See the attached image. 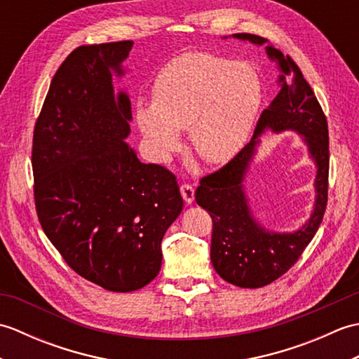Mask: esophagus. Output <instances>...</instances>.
Returning <instances> with one entry per match:
<instances>
[{
    "label": "esophagus",
    "mask_w": 359,
    "mask_h": 359,
    "mask_svg": "<svg viewBox=\"0 0 359 359\" xmlns=\"http://www.w3.org/2000/svg\"><path fill=\"white\" fill-rule=\"evenodd\" d=\"M180 194H182V197H184V201L188 205H191L194 202V188L191 185H188V184L182 185L180 187Z\"/></svg>",
    "instance_id": "obj_1"
}]
</instances>
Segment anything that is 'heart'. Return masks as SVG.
Masks as SVG:
<instances>
[{"label":"heart","mask_w":359,"mask_h":359,"mask_svg":"<svg viewBox=\"0 0 359 359\" xmlns=\"http://www.w3.org/2000/svg\"><path fill=\"white\" fill-rule=\"evenodd\" d=\"M261 103L262 80L253 66L191 52L158 72L152 103L135 104V123L162 162L182 148V131L188 129L197 154L222 165L243 147Z\"/></svg>","instance_id":"obj_1"}]
</instances>
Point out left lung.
I'll return each instance as SVG.
<instances>
[{"mask_svg":"<svg viewBox=\"0 0 359 359\" xmlns=\"http://www.w3.org/2000/svg\"><path fill=\"white\" fill-rule=\"evenodd\" d=\"M231 36L265 46L266 57L278 65L280 72V90L262 112L250 143L222 170L201 180L196 202L212 219L211 262L219 276L242 288H259L271 284L292 269L323 222L329 188V129L313 90L292 58L284 57L262 36ZM266 130L299 133L317 166L314 210L308 222L294 232L269 231L254 217L249 207L245 191L246 174L260 144V135Z\"/></svg>","mask_w":359,"mask_h":359,"instance_id":"1","label":"left lung"}]
</instances>
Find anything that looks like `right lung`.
<instances>
[{
  "mask_svg": "<svg viewBox=\"0 0 359 359\" xmlns=\"http://www.w3.org/2000/svg\"><path fill=\"white\" fill-rule=\"evenodd\" d=\"M134 41L75 49L53 75L35 123L34 193L43 231L71 269L134 292L162 266V239L184 210L174 174L126 143L131 100L114 79Z\"/></svg>",
  "mask_w": 359,
  "mask_h": 359,
  "instance_id": "1",
  "label": "right lung"
}]
</instances>
